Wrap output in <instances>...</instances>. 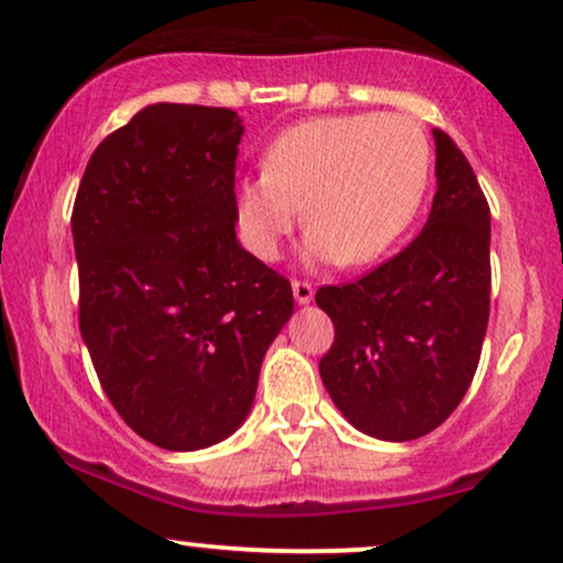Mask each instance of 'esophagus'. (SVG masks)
I'll use <instances>...</instances> for the list:
<instances>
[{
  "label": "esophagus",
  "instance_id": "obj_1",
  "mask_svg": "<svg viewBox=\"0 0 563 563\" xmlns=\"http://www.w3.org/2000/svg\"><path fill=\"white\" fill-rule=\"evenodd\" d=\"M294 299H296V303H309L311 299H314V288L309 286V283H303V280H294Z\"/></svg>",
  "mask_w": 563,
  "mask_h": 563
}]
</instances>
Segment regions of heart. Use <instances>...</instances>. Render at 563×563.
<instances>
[{"instance_id": "obj_1", "label": "heart", "mask_w": 563, "mask_h": 563, "mask_svg": "<svg viewBox=\"0 0 563 563\" xmlns=\"http://www.w3.org/2000/svg\"><path fill=\"white\" fill-rule=\"evenodd\" d=\"M430 183V141L404 114H335L288 128L264 154V173L235 186L241 239L275 260L299 222L309 264L362 267L411 225Z\"/></svg>"}]
</instances>
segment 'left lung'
<instances>
[{
  "instance_id": "8db88e82",
  "label": "left lung",
  "mask_w": 563,
  "mask_h": 563,
  "mask_svg": "<svg viewBox=\"0 0 563 563\" xmlns=\"http://www.w3.org/2000/svg\"><path fill=\"white\" fill-rule=\"evenodd\" d=\"M435 139L438 191L422 233L349 286L317 290L335 324L320 377L364 435H428L462 404L490 317V207L462 148Z\"/></svg>"
}]
</instances>
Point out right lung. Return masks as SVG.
<instances>
[{
    "mask_svg": "<svg viewBox=\"0 0 563 563\" xmlns=\"http://www.w3.org/2000/svg\"><path fill=\"white\" fill-rule=\"evenodd\" d=\"M233 110L148 104L88 159L73 207L80 335L125 424L167 451L233 435L290 283L235 239Z\"/></svg>",
    "mask_w": 563,
    "mask_h": 563,
    "instance_id": "obj_1",
    "label": "right lung"
}]
</instances>
